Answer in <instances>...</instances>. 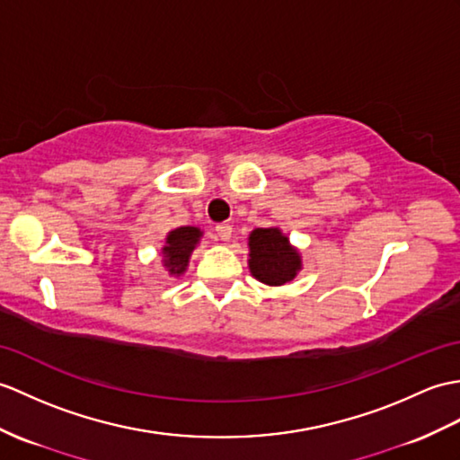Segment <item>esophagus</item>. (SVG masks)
Returning a JSON list of instances; mask_svg holds the SVG:
<instances>
[{"mask_svg":"<svg viewBox=\"0 0 460 460\" xmlns=\"http://www.w3.org/2000/svg\"><path fill=\"white\" fill-rule=\"evenodd\" d=\"M216 234L219 241H229L233 234V227L229 226V223H219V226H216Z\"/></svg>","mask_w":460,"mask_h":460,"instance_id":"1","label":"esophagus"}]
</instances>
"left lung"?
Wrapping results in <instances>:
<instances>
[{
  "mask_svg": "<svg viewBox=\"0 0 460 460\" xmlns=\"http://www.w3.org/2000/svg\"><path fill=\"white\" fill-rule=\"evenodd\" d=\"M249 269L266 286H282L302 270V256L279 227L254 229L249 234Z\"/></svg>",
  "mask_w": 460,
  "mask_h": 460,
  "instance_id": "left-lung-1",
  "label": "left lung"
}]
</instances>
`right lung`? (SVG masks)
Wrapping results in <instances>:
<instances>
[{
	"mask_svg": "<svg viewBox=\"0 0 460 460\" xmlns=\"http://www.w3.org/2000/svg\"><path fill=\"white\" fill-rule=\"evenodd\" d=\"M201 233L198 227H178L166 234V244L163 247V264L164 269L180 276L184 274L188 269L190 256L194 252L196 244L201 239Z\"/></svg>",
	"mask_w": 460,
	"mask_h": 460,
	"instance_id": "1",
	"label": "right lung"
}]
</instances>
